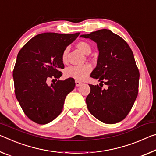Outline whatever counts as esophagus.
<instances>
[{
	"label": "esophagus",
	"mask_w": 156,
	"mask_h": 156,
	"mask_svg": "<svg viewBox=\"0 0 156 156\" xmlns=\"http://www.w3.org/2000/svg\"><path fill=\"white\" fill-rule=\"evenodd\" d=\"M81 84H82V83L80 82V81L79 80H76V85L77 86V87H78V86H80Z\"/></svg>",
	"instance_id": "obj_1"
}]
</instances>
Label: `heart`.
I'll return each mask as SVG.
<instances>
[{
	"instance_id": "1",
	"label": "heart",
	"mask_w": 156,
	"mask_h": 156,
	"mask_svg": "<svg viewBox=\"0 0 156 156\" xmlns=\"http://www.w3.org/2000/svg\"><path fill=\"white\" fill-rule=\"evenodd\" d=\"M76 48L80 51L83 53L88 55L91 52V46L86 41H79L76 44ZM68 48L64 50L62 54V61L64 64L67 62L68 57ZM92 70V67L90 65H85L83 66H69L65 70V74L66 77L72 78L78 80H82L87 77L89 74Z\"/></svg>"
}]
</instances>
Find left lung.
Returning a JSON list of instances; mask_svg holds the SVG:
<instances>
[{
	"instance_id": "1",
	"label": "left lung",
	"mask_w": 156,
	"mask_h": 156,
	"mask_svg": "<svg viewBox=\"0 0 156 156\" xmlns=\"http://www.w3.org/2000/svg\"><path fill=\"white\" fill-rule=\"evenodd\" d=\"M81 37L96 42L99 51L97 66L90 76L100 86L90 85L86 98L90 112L101 122L113 124L126 117L138 94L140 72L126 41L110 30L102 29ZM105 83L106 90L102 87Z\"/></svg>"
}]
</instances>
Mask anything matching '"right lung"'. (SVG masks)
I'll return each mask as SVG.
<instances>
[{
	"mask_svg": "<svg viewBox=\"0 0 156 156\" xmlns=\"http://www.w3.org/2000/svg\"><path fill=\"white\" fill-rule=\"evenodd\" d=\"M79 34L41 33L19 51L13 70L14 92L25 115L34 123L46 124L55 119L62 111L66 95L74 89L73 78L58 79L65 68L62 52ZM50 79L57 82L49 86Z\"/></svg>",
	"mask_w": 156,
	"mask_h": 156,
	"instance_id": "right-lung-1",
	"label": "right lung"
}]
</instances>
